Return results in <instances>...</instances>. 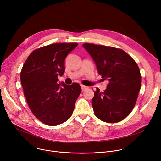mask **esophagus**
I'll return each mask as SVG.
<instances>
[{"mask_svg":"<svg viewBox=\"0 0 161 161\" xmlns=\"http://www.w3.org/2000/svg\"><path fill=\"white\" fill-rule=\"evenodd\" d=\"M81 91H86V90H87L88 89V87L85 86H83V85H81Z\"/></svg>","mask_w":161,"mask_h":161,"instance_id":"esophagus-1","label":"esophagus"}]
</instances>
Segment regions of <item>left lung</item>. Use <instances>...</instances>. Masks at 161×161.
I'll list each match as a JSON object with an SVG mask.
<instances>
[{"mask_svg": "<svg viewBox=\"0 0 161 161\" xmlns=\"http://www.w3.org/2000/svg\"><path fill=\"white\" fill-rule=\"evenodd\" d=\"M96 64L98 73L109 82L104 92L95 91L92 106L95 115L107 123H117L127 117L136 103L141 87L139 67L123 50L83 44Z\"/></svg>", "mask_w": 161, "mask_h": 161, "instance_id": "1", "label": "left lung"}]
</instances>
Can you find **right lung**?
<instances>
[{
  "mask_svg": "<svg viewBox=\"0 0 161 161\" xmlns=\"http://www.w3.org/2000/svg\"><path fill=\"white\" fill-rule=\"evenodd\" d=\"M77 43H57L32 52L21 72V82L27 104L40 121L49 126L69 119L81 91L80 84L58 83L64 72V61Z\"/></svg>",
  "mask_w": 161,
  "mask_h": 161,
  "instance_id": "obj_1",
  "label": "right lung"
}]
</instances>
